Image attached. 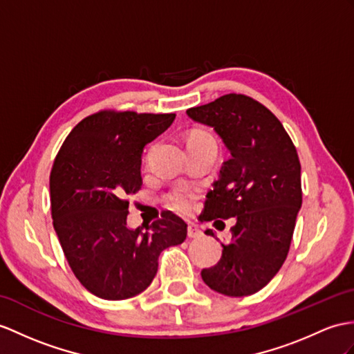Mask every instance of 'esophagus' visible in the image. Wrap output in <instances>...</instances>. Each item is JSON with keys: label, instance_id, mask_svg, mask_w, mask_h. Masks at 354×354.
I'll return each instance as SVG.
<instances>
[{"label": "esophagus", "instance_id": "esophagus-1", "mask_svg": "<svg viewBox=\"0 0 354 354\" xmlns=\"http://www.w3.org/2000/svg\"><path fill=\"white\" fill-rule=\"evenodd\" d=\"M203 236V232H201V230L198 228L195 223H192V222H189L187 223V237L189 239H200Z\"/></svg>", "mask_w": 354, "mask_h": 354}]
</instances>
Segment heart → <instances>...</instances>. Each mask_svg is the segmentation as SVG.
Masks as SVG:
<instances>
[{"label":"heart","mask_w":354,"mask_h":354,"mask_svg":"<svg viewBox=\"0 0 354 354\" xmlns=\"http://www.w3.org/2000/svg\"><path fill=\"white\" fill-rule=\"evenodd\" d=\"M210 135L203 131L194 132L191 136H189V142L191 141H201V140H210ZM195 192L192 189H189L187 186H177L172 189V191L167 195L168 204L172 207V209L180 212V213H187L192 209V205L195 203Z\"/></svg>","instance_id":"heart-1"}]
</instances>
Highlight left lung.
<instances>
[{"mask_svg": "<svg viewBox=\"0 0 354 354\" xmlns=\"http://www.w3.org/2000/svg\"><path fill=\"white\" fill-rule=\"evenodd\" d=\"M186 114L212 126L231 154L201 218H236V225L221 261L201 270L203 281L221 295L251 296L272 281L290 251L301 205L297 150L277 115L245 94H225Z\"/></svg>", "mask_w": 354, "mask_h": 354, "instance_id": "8db88e82", "label": "left lung"}]
</instances>
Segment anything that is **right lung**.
<instances>
[{"label":"right lung","instance_id":"right-lung-1","mask_svg":"<svg viewBox=\"0 0 354 354\" xmlns=\"http://www.w3.org/2000/svg\"><path fill=\"white\" fill-rule=\"evenodd\" d=\"M174 118L103 109L81 120L57 153L49 177L54 228L75 277L100 299L140 295L163 249L185 242L187 225L171 212L147 231L126 225V196L142 186L144 147Z\"/></svg>","mask_w":354,"mask_h":354}]
</instances>
